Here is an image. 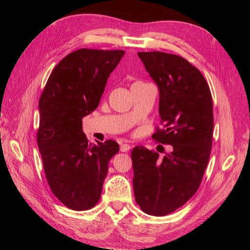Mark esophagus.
<instances>
[{"mask_svg":"<svg viewBox=\"0 0 250 250\" xmlns=\"http://www.w3.org/2000/svg\"><path fill=\"white\" fill-rule=\"evenodd\" d=\"M129 149H130V146L128 145V144H122V145H121V147H120V150L122 151V152H128Z\"/></svg>","mask_w":250,"mask_h":250,"instance_id":"34e87169","label":"esophagus"}]
</instances>
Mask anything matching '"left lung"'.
<instances>
[{
    "label": "left lung",
    "instance_id": "8db88e82",
    "mask_svg": "<svg viewBox=\"0 0 250 250\" xmlns=\"http://www.w3.org/2000/svg\"><path fill=\"white\" fill-rule=\"evenodd\" d=\"M160 88V116L152 139L173 151L163 158L143 146L131 151L135 201L148 215L166 216L192 198L201 184L213 143V99L207 80L184 57L139 52Z\"/></svg>",
    "mask_w": 250,
    "mask_h": 250
}]
</instances>
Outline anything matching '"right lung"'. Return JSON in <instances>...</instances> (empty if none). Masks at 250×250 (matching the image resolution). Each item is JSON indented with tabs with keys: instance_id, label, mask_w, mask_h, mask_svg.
<instances>
[{
	"instance_id": "1",
	"label": "right lung",
	"mask_w": 250,
	"mask_h": 250,
	"mask_svg": "<svg viewBox=\"0 0 250 250\" xmlns=\"http://www.w3.org/2000/svg\"><path fill=\"white\" fill-rule=\"evenodd\" d=\"M123 50L79 49L52 71L40 98L39 145L44 175L55 197L74 210L94 208L101 197L112 140L97 145L82 131V119L99 105L110 73Z\"/></svg>"
}]
</instances>
